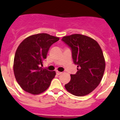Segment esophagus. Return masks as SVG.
I'll use <instances>...</instances> for the list:
<instances>
[{
    "instance_id": "obj_1",
    "label": "esophagus",
    "mask_w": 120,
    "mask_h": 120,
    "mask_svg": "<svg viewBox=\"0 0 120 120\" xmlns=\"http://www.w3.org/2000/svg\"><path fill=\"white\" fill-rule=\"evenodd\" d=\"M56 74H57V75H61L62 74V73L61 72H59V71H56Z\"/></svg>"
}]
</instances>
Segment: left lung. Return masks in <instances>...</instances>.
<instances>
[{
    "mask_svg": "<svg viewBox=\"0 0 120 120\" xmlns=\"http://www.w3.org/2000/svg\"><path fill=\"white\" fill-rule=\"evenodd\" d=\"M62 41L70 47L78 71L71 75L65 84L68 92L77 96L90 94L101 82L105 69V61L100 45L93 39L81 34L64 36Z\"/></svg>",
    "mask_w": 120,
    "mask_h": 120,
    "instance_id": "left-lung-1",
    "label": "left lung"
}]
</instances>
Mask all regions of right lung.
I'll list each match as a JSON object with an SVG mask.
<instances>
[{"instance_id": "add662e5", "label": "right lung", "mask_w": 120, "mask_h": 120, "mask_svg": "<svg viewBox=\"0 0 120 120\" xmlns=\"http://www.w3.org/2000/svg\"><path fill=\"white\" fill-rule=\"evenodd\" d=\"M59 38L42 33L25 39L17 47L14 60V73L18 84L25 91L38 94L49 88L55 71L42 69L50 47Z\"/></svg>"}]
</instances>
